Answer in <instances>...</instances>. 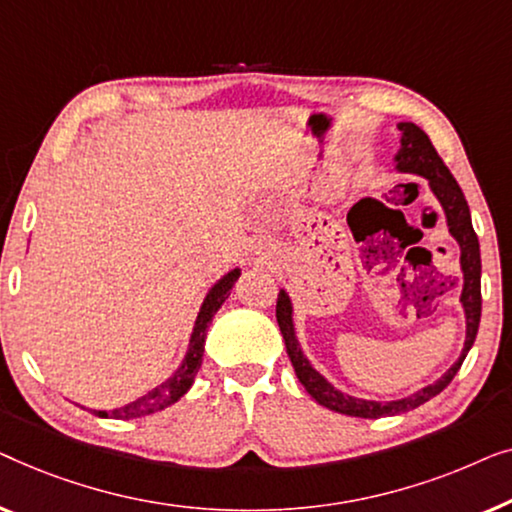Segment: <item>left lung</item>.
Instances as JSON below:
<instances>
[{
	"label": "left lung",
	"mask_w": 512,
	"mask_h": 512,
	"mask_svg": "<svg viewBox=\"0 0 512 512\" xmlns=\"http://www.w3.org/2000/svg\"><path fill=\"white\" fill-rule=\"evenodd\" d=\"M397 127L401 132L399 136L401 146L397 150V155H394V169H397L399 174L420 176L429 183L431 194H434L436 201L443 208L448 232L459 246V269H462V280H464L462 294H459V304L464 308L466 336H464V348L459 352L457 362L452 364L450 369L436 380V383L422 387V390L408 394V397L392 399V401L352 397V394L331 385L329 380L322 376L311 362H308L304 350H301L297 331H294V308H292L290 294L280 290L278 301H276V320H278L280 334H283L287 355H290V362L294 366V373H297L299 383L306 387V392L311 394L320 406L334 410V413L352 415V417H369V420H376V417H383V415L406 413V410L422 406V403H427L431 397L441 394L445 387L450 385V380L457 376L459 366H462L466 355H469L475 336H478L480 311H482L480 243H478V236L473 232L471 211L464 199L462 187H459L455 178H452L448 167H445L441 157H438L436 148L431 146L429 136L424 134L422 127H417L415 122L410 120L399 122Z\"/></svg>",
	"instance_id": "obj_1"
}]
</instances>
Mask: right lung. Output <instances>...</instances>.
<instances>
[{
    "instance_id": "1",
    "label": "right lung",
    "mask_w": 512,
    "mask_h": 512,
    "mask_svg": "<svg viewBox=\"0 0 512 512\" xmlns=\"http://www.w3.org/2000/svg\"><path fill=\"white\" fill-rule=\"evenodd\" d=\"M239 276H241V269L236 266V269L227 271L225 276H222L215 285H211V290L206 292V297L199 306L197 320H194L190 345H187L183 362L167 380H164V383L153 387V390H148L146 394H141L139 399L125 403V406H118L111 410L88 408L90 413H95L99 417H113V420H134V417L153 415V413H157V410L169 408L171 403H176L178 399L185 397V392L190 390L194 378H197V373L201 369L206 334H208V327H211V322H213V315L220 311L222 304H225V299L229 297V292H232V287L236 280H239Z\"/></svg>"
}]
</instances>
